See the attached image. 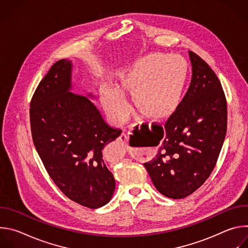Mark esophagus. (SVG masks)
<instances>
[{"label":"esophagus","mask_w":248,"mask_h":248,"mask_svg":"<svg viewBox=\"0 0 248 248\" xmlns=\"http://www.w3.org/2000/svg\"><path fill=\"white\" fill-rule=\"evenodd\" d=\"M119 140L121 141L123 144H125L127 142V135L125 133H122L121 136L119 137Z\"/></svg>","instance_id":"1"}]
</instances>
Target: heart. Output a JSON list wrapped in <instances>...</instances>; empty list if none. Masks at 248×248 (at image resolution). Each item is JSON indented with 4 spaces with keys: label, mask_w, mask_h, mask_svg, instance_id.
Here are the masks:
<instances>
[{
    "label": "heart",
    "mask_w": 248,
    "mask_h": 248,
    "mask_svg": "<svg viewBox=\"0 0 248 248\" xmlns=\"http://www.w3.org/2000/svg\"><path fill=\"white\" fill-rule=\"evenodd\" d=\"M187 74V65L176 55L150 54L137 59L121 75L120 86L132 90L136 107L146 115L160 116L179 101ZM103 103L109 115L123 122L129 106L124 94L118 88H106Z\"/></svg>",
    "instance_id": "heart-1"
}]
</instances>
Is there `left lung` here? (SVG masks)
<instances>
[{"mask_svg": "<svg viewBox=\"0 0 248 248\" xmlns=\"http://www.w3.org/2000/svg\"><path fill=\"white\" fill-rule=\"evenodd\" d=\"M192 78L189 88L166 124L152 125L147 144L157 146L144 163L153 185L166 197L182 199L209 178L227 132V101L215 73L189 51Z\"/></svg>", "mask_w": 248, "mask_h": 248, "instance_id": "1", "label": "left lung"}]
</instances>
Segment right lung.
<instances>
[{"mask_svg": "<svg viewBox=\"0 0 248 248\" xmlns=\"http://www.w3.org/2000/svg\"><path fill=\"white\" fill-rule=\"evenodd\" d=\"M73 62H55L34 92L30 125L35 148L60 190L70 200L97 209L107 204L116 181L103 159L104 147L122 133L104 121L87 97L75 94Z\"/></svg>", "mask_w": 248, "mask_h": 248, "instance_id": "add662e5", "label": "right lung"}]
</instances>
